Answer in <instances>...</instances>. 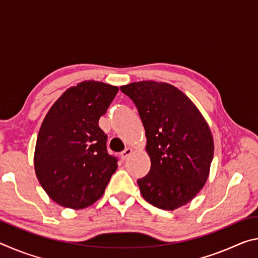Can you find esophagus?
<instances>
[{
	"mask_svg": "<svg viewBox=\"0 0 258 258\" xmlns=\"http://www.w3.org/2000/svg\"><path fill=\"white\" fill-rule=\"evenodd\" d=\"M132 149H131V148H126V149L124 150V151H121L120 152V157H121V159H126L127 158V157L132 154Z\"/></svg>",
	"mask_w": 258,
	"mask_h": 258,
	"instance_id": "1",
	"label": "esophagus"
}]
</instances>
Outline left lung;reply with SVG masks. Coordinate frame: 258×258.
<instances>
[{
  "mask_svg": "<svg viewBox=\"0 0 258 258\" xmlns=\"http://www.w3.org/2000/svg\"><path fill=\"white\" fill-rule=\"evenodd\" d=\"M138 108L146 130L151 167L138 185L157 208L174 211L203 189L209 175L214 141L197 107L175 86L142 81L120 86Z\"/></svg>",
  "mask_w": 258,
  "mask_h": 258,
  "instance_id": "1",
  "label": "left lung"
}]
</instances>
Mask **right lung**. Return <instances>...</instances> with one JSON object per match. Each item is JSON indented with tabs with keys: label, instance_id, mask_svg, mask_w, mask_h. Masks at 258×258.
I'll return each instance as SVG.
<instances>
[{
	"label": "right lung",
	"instance_id": "obj_1",
	"mask_svg": "<svg viewBox=\"0 0 258 258\" xmlns=\"http://www.w3.org/2000/svg\"><path fill=\"white\" fill-rule=\"evenodd\" d=\"M118 87L85 81L68 89L46 113L38 132L34 166L49 197L60 206L82 209L102 197L117 169L99 127Z\"/></svg>",
	"mask_w": 258,
	"mask_h": 258
}]
</instances>
